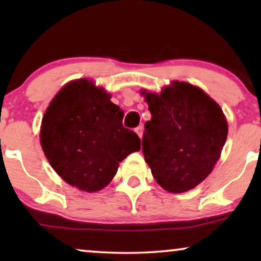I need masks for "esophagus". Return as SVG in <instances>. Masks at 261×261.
<instances>
[{
    "label": "esophagus",
    "instance_id": "1",
    "mask_svg": "<svg viewBox=\"0 0 261 261\" xmlns=\"http://www.w3.org/2000/svg\"><path fill=\"white\" fill-rule=\"evenodd\" d=\"M135 132H137V134H138L139 137H140V139H141V138H142V134H144V127H142V126L137 127V128H135Z\"/></svg>",
    "mask_w": 261,
    "mask_h": 261
}]
</instances>
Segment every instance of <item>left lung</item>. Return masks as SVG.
Returning <instances> with one entry per match:
<instances>
[{
    "instance_id": "8db88e82",
    "label": "left lung",
    "mask_w": 261,
    "mask_h": 261,
    "mask_svg": "<svg viewBox=\"0 0 261 261\" xmlns=\"http://www.w3.org/2000/svg\"><path fill=\"white\" fill-rule=\"evenodd\" d=\"M141 94L152 115L145 123L142 152L153 177L169 192L191 190L212 172L227 140L222 109L185 82H172L159 95Z\"/></svg>"
}]
</instances>
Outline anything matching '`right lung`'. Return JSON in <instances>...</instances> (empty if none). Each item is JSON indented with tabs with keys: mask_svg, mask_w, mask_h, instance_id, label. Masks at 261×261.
I'll use <instances>...</instances> for the list:
<instances>
[{
	"mask_svg": "<svg viewBox=\"0 0 261 261\" xmlns=\"http://www.w3.org/2000/svg\"><path fill=\"white\" fill-rule=\"evenodd\" d=\"M123 112L87 78L62 88L42 117L40 142L53 170L87 192L107 187L119 163L140 151V139L122 124Z\"/></svg>",
	"mask_w": 261,
	"mask_h": 261,
	"instance_id": "1",
	"label": "right lung"
}]
</instances>
